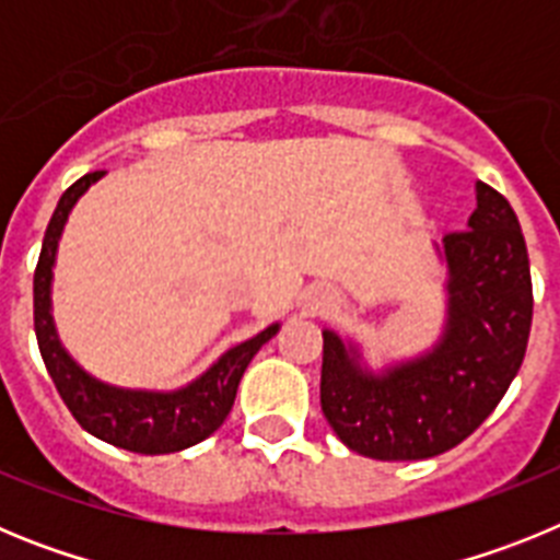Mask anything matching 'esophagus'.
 I'll return each instance as SVG.
<instances>
[{
    "mask_svg": "<svg viewBox=\"0 0 560 560\" xmlns=\"http://www.w3.org/2000/svg\"><path fill=\"white\" fill-rule=\"evenodd\" d=\"M325 303H328V294H316L314 296V308H323Z\"/></svg>",
    "mask_w": 560,
    "mask_h": 560,
    "instance_id": "34e87169",
    "label": "esophagus"
}]
</instances>
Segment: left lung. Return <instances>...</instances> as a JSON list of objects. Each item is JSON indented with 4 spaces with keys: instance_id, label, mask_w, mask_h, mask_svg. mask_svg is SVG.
<instances>
[{
    "instance_id": "8db88e82",
    "label": "left lung",
    "mask_w": 560,
    "mask_h": 560,
    "mask_svg": "<svg viewBox=\"0 0 560 560\" xmlns=\"http://www.w3.org/2000/svg\"><path fill=\"white\" fill-rule=\"evenodd\" d=\"M474 192L465 232L432 244L446 316L427 350L373 368L359 341L323 330V412L361 457L448 452L497 409L522 368L533 323L530 257L502 192L482 182Z\"/></svg>"
}]
</instances>
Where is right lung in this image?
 Listing matches in <instances>:
<instances>
[{
	"mask_svg": "<svg viewBox=\"0 0 560 560\" xmlns=\"http://www.w3.org/2000/svg\"><path fill=\"white\" fill-rule=\"evenodd\" d=\"M103 176L106 171L89 173L69 187L44 232L42 257L33 277L38 350L63 404L89 434L137 454L182 452L207 440L224 423L249 361L280 330V323H271L260 334L232 345L205 373L176 389L117 387L83 370L58 336L56 316H52V269L69 215L83 199V192L97 185Z\"/></svg>",
	"mask_w": 560,
	"mask_h": 560,
	"instance_id": "right-lung-1",
	"label": "right lung"
}]
</instances>
